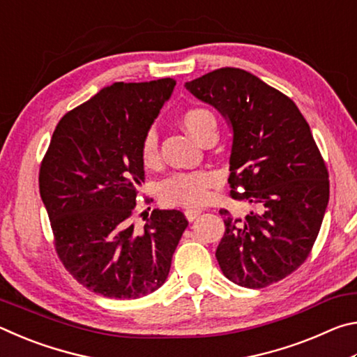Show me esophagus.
Here are the masks:
<instances>
[{
	"label": "esophagus",
	"instance_id": "obj_1",
	"mask_svg": "<svg viewBox=\"0 0 357 357\" xmlns=\"http://www.w3.org/2000/svg\"><path fill=\"white\" fill-rule=\"evenodd\" d=\"M184 214H185V217H187V220H189V222H193V220L197 219L198 215L202 214V209L190 208V209H185V211H184Z\"/></svg>",
	"mask_w": 357,
	"mask_h": 357
}]
</instances>
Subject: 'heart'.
I'll return each instance as SVG.
<instances>
[{
    "label": "heart",
    "mask_w": 357,
    "mask_h": 357,
    "mask_svg": "<svg viewBox=\"0 0 357 357\" xmlns=\"http://www.w3.org/2000/svg\"><path fill=\"white\" fill-rule=\"evenodd\" d=\"M181 124L197 140H203L209 132H215L217 121L213 112L204 107L187 108L181 116ZM159 153H157V138L154 132H148L142 143V160L146 167H153ZM217 183L213 172H179L162 181L159 195L162 203L168 206H198L208 202L211 189Z\"/></svg>",
    "instance_id": "obj_1"
}]
</instances>
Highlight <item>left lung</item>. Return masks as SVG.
<instances>
[{"instance_id": "left-lung-1", "label": "left lung", "mask_w": 357, "mask_h": 357, "mask_svg": "<svg viewBox=\"0 0 357 357\" xmlns=\"http://www.w3.org/2000/svg\"><path fill=\"white\" fill-rule=\"evenodd\" d=\"M233 130L229 178L245 217L220 209L225 233L215 250L223 275L245 288L285 279L309 257L329 202V174L309 124L285 94L250 72L222 68L187 82Z\"/></svg>"}]
</instances>
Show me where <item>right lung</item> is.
Returning <instances> with one entry per match:
<instances>
[{
	"mask_svg": "<svg viewBox=\"0 0 357 357\" xmlns=\"http://www.w3.org/2000/svg\"><path fill=\"white\" fill-rule=\"evenodd\" d=\"M173 78L118 82L66 113L39 172V190L64 268L89 291L137 299L164 285L189 222L154 209L143 229L132 213L144 183L142 143L170 99Z\"/></svg>",
	"mask_w": 357,
	"mask_h": 357,
	"instance_id": "right-lung-1",
	"label": "right lung"
}]
</instances>
